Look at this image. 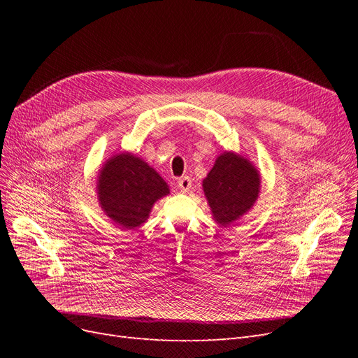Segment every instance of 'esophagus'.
<instances>
[{
  "label": "esophagus",
  "instance_id": "esophagus-1",
  "mask_svg": "<svg viewBox=\"0 0 358 358\" xmlns=\"http://www.w3.org/2000/svg\"><path fill=\"white\" fill-rule=\"evenodd\" d=\"M178 187L180 192H188L191 189V179L188 176H182L178 180Z\"/></svg>",
  "mask_w": 358,
  "mask_h": 358
}]
</instances>
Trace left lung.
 I'll use <instances>...</instances> for the list:
<instances>
[{
  "label": "left lung",
  "mask_w": 358,
  "mask_h": 358,
  "mask_svg": "<svg viewBox=\"0 0 358 358\" xmlns=\"http://www.w3.org/2000/svg\"><path fill=\"white\" fill-rule=\"evenodd\" d=\"M201 187L213 220L227 227L254 208L262 189V175L252 161L225 150L215 159Z\"/></svg>",
  "instance_id": "left-lung-1"
}]
</instances>
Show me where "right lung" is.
<instances>
[{
  "label": "right lung",
  "instance_id": "add662e5",
  "mask_svg": "<svg viewBox=\"0 0 358 358\" xmlns=\"http://www.w3.org/2000/svg\"><path fill=\"white\" fill-rule=\"evenodd\" d=\"M95 188L101 210L127 230L146 222L154 204L170 194L159 173L129 152L115 154L104 162Z\"/></svg>",
  "mask_w": 358,
  "mask_h": 358
}]
</instances>
